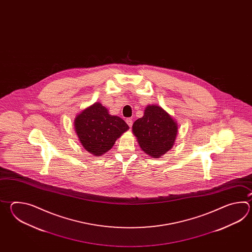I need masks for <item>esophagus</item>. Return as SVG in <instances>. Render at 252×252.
<instances>
[{
    "instance_id": "34e87169",
    "label": "esophagus",
    "mask_w": 252,
    "mask_h": 252,
    "mask_svg": "<svg viewBox=\"0 0 252 252\" xmlns=\"http://www.w3.org/2000/svg\"><path fill=\"white\" fill-rule=\"evenodd\" d=\"M126 123L128 124V127H131L132 124H133V121H132L131 118L126 119Z\"/></svg>"
}]
</instances>
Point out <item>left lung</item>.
<instances>
[{
    "label": "left lung",
    "instance_id": "8db88e82",
    "mask_svg": "<svg viewBox=\"0 0 252 252\" xmlns=\"http://www.w3.org/2000/svg\"><path fill=\"white\" fill-rule=\"evenodd\" d=\"M132 130L147 154L159 158L170 150L177 132V125L160 106L149 105L144 116L134 122Z\"/></svg>",
    "mask_w": 252,
    "mask_h": 252
}]
</instances>
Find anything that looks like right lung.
Returning <instances> with one entry per match:
<instances>
[{"mask_svg":"<svg viewBox=\"0 0 252 252\" xmlns=\"http://www.w3.org/2000/svg\"><path fill=\"white\" fill-rule=\"evenodd\" d=\"M75 127L83 147L95 156L112 149L115 140L128 128L123 119L109 114L100 102H95L77 115Z\"/></svg>","mask_w":252,"mask_h":252,"instance_id":"right-lung-1","label":"right lung"}]
</instances>
